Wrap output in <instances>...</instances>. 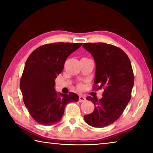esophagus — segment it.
Returning a JSON list of instances; mask_svg holds the SVG:
<instances>
[{"label": "esophagus", "instance_id": "1", "mask_svg": "<svg viewBox=\"0 0 153 153\" xmlns=\"http://www.w3.org/2000/svg\"><path fill=\"white\" fill-rule=\"evenodd\" d=\"M86 100V98H85L84 97H83V96H80V97H79V101L80 102H84Z\"/></svg>", "mask_w": 153, "mask_h": 153}]
</instances>
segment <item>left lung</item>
I'll return each mask as SVG.
<instances>
[{"instance_id":"1","label":"left lung","mask_w":153,"mask_h":153,"mask_svg":"<svg viewBox=\"0 0 153 153\" xmlns=\"http://www.w3.org/2000/svg\"><path fill=\"white\" fill-rule=\"evenodd\" d=\"M91 54L96 64L94 83L98 89L104 88L102 98L88 97L94 110L84 116V120L94 128H104L120 117L131 99L134 77L130 60L120 48L106 43H85L82 45ZM96 88V87L94 88Z\"/></svg>"}]
</instances>
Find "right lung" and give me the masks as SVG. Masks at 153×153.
<instances>
[{
  "mask_svg": "<svg viewBox=\"0 0 153 153\" xmlns=\"http://www.w3.org/2000/svg\"><path fill=\"white\" fill-rule=\"evenodd\" d=\"M82 45L48 44L36 48L27 58L20 89L25 107L37 123L52 126L59 122L67 103L78 101V95L75 93L56 92L55 79L63 71L67 57Z\"/></svg>",
  "mask_w": 153,
  "mask_h": 153,
  "instance_id": "1",
  "label": "right lung"
}]
</instances>
